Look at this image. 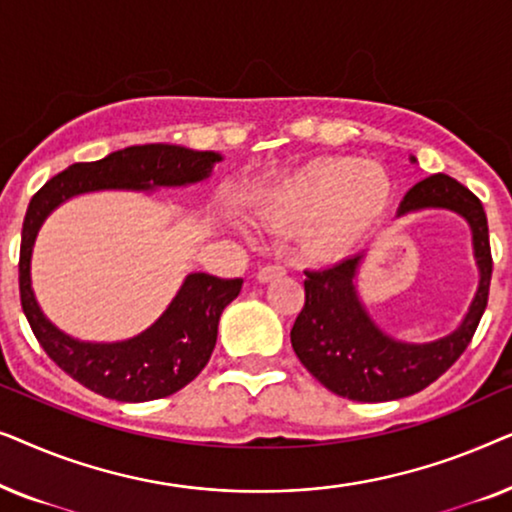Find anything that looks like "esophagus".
<instances>
[{"mask_svg": "<svg viewBox=\"0 0 512 512\" xmlns=\"http://www.w3.org/2000/svg\"><path fill=\"white\" fill-rule=\"evenodd\" d=\"M284 272H286V268H284V265H279V263L263 265V268L258 270V282H270V279H275V277H282Z\"/></svg>", "mask_w": 512, "mask_h": 512, "instance_id": "34e87169", "label": "esophagus"}]
</instances>
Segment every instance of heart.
I'll list each match as a JSON object with an SVG mask.
<instances>
[{
    "label": "heart",
    "instance_id": "obj_1",
    "mask_svg": "<svg viewBox=\"0 0 512 512\" xmlns=\"http://www.w3.org/2000/svg\"><path fill=\"white\" fill-rule=\"evenodd\" d=\"M389 195V174L373 160L321 158L277 181L261 221L268 228H303L307 254L333 261L373 226Z\"/></svg>",
    "mask_w": 512,
    "mask_h": 512
}]
</instances>
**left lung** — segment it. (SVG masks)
<instances>
[{
  "mask_svg": "<svg viewBox=\"0 0 512 512\" xmlns=\"http://www.w3.org/2000/svg\"><path fill=\"white\" fill-rule=\"evenodd\" d=\"M419 209H450L464 216L473 233L480 284L461 326L445 338L410 345L384 335L356 296L354 279L363 256L305 270V305L291 328L293 352L328 391L349 401H396L429 387L464 354L487 307L492 249L482 202L457 179L431 174L405 193L398 216Z\"/></svg>",
  "mask_w": 512,
  "mask_h": 512,
  "instance_id": "1",
  "label": "left lung"
}]
</instances>
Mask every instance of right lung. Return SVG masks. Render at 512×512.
<instances>
[{
    "mask_svg": "<svg viewBox=\"0 0 512 512\" xmlns=\"http://www.w3.org/2000/svg\"><path fill=\"white\" fill-rule=\"evenodd\" d=\"M221 156L174 144L128 146L95 163H74L55 174L32 195L20 240V305L34 338L69 377L95 394L114 401L142 403L165 398L200 375L214 352L221 312L242 289V279H221L193 272L184 279L170 307L137 338L95 345L58 331L34 298L30 261L41 223L55 207L90 191H149L158 186H186L209 177Z\"/></svg>",
    "mask_w": 512,
    "mask_h": 512,
    "instance_id": "right-lung-1",
    "label": "right lung"
}]
</instances>
